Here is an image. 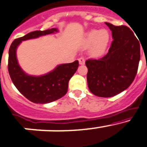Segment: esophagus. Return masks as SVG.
<instances>
[{
    "label": "esophagus",
    "mask_w": 147,
    "mask_h": 147,
    "mask_svg": "<svg viewBox=\"0 0 147 147\" xmlns=\"http://www.w3.org/2000/svg\"><path fill=\"white\" fill-rule=\"evenodd\" d=\"M78 61H79V64L80 65H83V64H85V59L84 58L81 57L78 59Z\"/></svg>",
    "instance_id": "1"
}]
</instances>
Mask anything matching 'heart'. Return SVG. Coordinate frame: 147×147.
Here are the masks:
<instances>
[{"mask_svg": "<svg viewBox=\"0 0 147 147\" xmlns=\"http://www.w3.org/2000/svg\"><path fill=\"white\" fill-rule=\"evenodd\" d=\"M109 42V34L105 29H93L86 33L83 36V44L89 47L88 54L93 58H98L104 54Z\"/></svg>", "mask_w": 147, "mask_h": 147, "instance_id": "obj_1", "label": "heart"}]
</instances>
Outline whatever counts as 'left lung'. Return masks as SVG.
<instances>
[{
  "label": "left lung",
  "instance_id": "8db88e82",
  "mask_svg": "<svg viewBox=\"0 0 147 147\" xmlns=\"http://www.w3.org/2000/svg\"><path fill=\"white\" fill-rule=\"evenodd\" d=\"M113 40L104 57L86 61L90 92L97 96L111 97L121 93L134 80L140 61V42L130 28L105 22Z\"/></svg>",
  "mask_w": 147,
  "mask_h": 147
}]
</instances>
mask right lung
I'll return each mask as SVG.
<instances>
[{
  "label": "right lung",
  "instance_id": "right-lung-1",
  "mask_svg": "<svg viewBox=\"0 0 147 147\" xmlns=\"http://www.w3.org/2000/svg\"><path fill=\"white\" fill-rule=\"evenodd\" d=\"M59 32L58 28L36 31L15 39L9 51V73L14 85L28 100L34 103L46 104L57 100L67 94L69 80L78 67V61L59 64L45 75L35 76L22 70L17 58V49L22 41L36 39Z\"/></svg>",
  "mask_w": 147,
  "mask_h": 147
}]
</instances>
